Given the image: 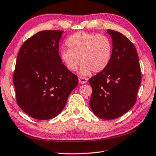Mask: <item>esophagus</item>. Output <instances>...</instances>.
I'll use <instances>...</instances> for the list:
<instances>
[{
	"label": "esophagus",
	"mask_w": 156,
	"mask_h": 156,
	"mask_svg": "<svg viewBox=\"0 0 156 156\" xmlns=\"http://www.w3.org/2000/svg\"><path fill=\"white\" fill-rule=\"evenodd\" d=\"M78 80H79V83H80V84H84V83H87V78L81 77V76H79Z\"/></svg>",
	"instance_id": "esophagus-1"
}]
</instances>
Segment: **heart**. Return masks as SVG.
<instances>
[{
	"label": "heart",
	"instance_id": "1",
	"mask_svg": "<svg viewBox=\"0 0 156 156\" xmlns=\"http://www.w3.org/2000/svg\"><path fill=\"white\" fill-rule=\"evenodd\" d=\"M69 49L60 51V58L69 70L76 72L82 65L80 72L89 75L91 72L100 73L106 69L112 59V44L102 34L78 31L66 41Z\"/></svg>",
	"mask_w": 156,
	"mask_h": 156
}]
</instances>
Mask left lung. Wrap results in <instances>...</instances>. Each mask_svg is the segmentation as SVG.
Instances as JSON below:
<instances>
[{
  "label": "left lung",
  "mask_w": 156,
  "mask_h": 156,
  "mask_svg": "<svg viewBox=\"0 0 156 156\" xmlns=\"http://www.w3.org/2000/svg\"><path fill=\"white\" fill-rule=\"evenodd\" d=\"M113 41L112 59L104 71L89 79V105L97 117L112 120L135 105L141 83L138 55L132 42L118 31L107 30Z\"/></svg>",
  "instance_id": "obj_1"
}]
</instances>
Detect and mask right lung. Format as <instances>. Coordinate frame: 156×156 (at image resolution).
I'll list each match as a JSON object with an SVG mask.
<instances>
[{"instance_id":"obj_1","label":"right lung","mask_w":156,"mask_h":156,"mask_svg":"<svg viewBox=\"0 0 156 156\" xmlns=\"http://www.w3.org/2000/svg\"><path fill=\"white\" fill-rule=\"evenodd\" d=\"M63 31L44 30L28 38L18 52L13 75L17 104L37 120H48L62 112L78 83L62 63L58 47Z\"/></svg>"}]
</instances>
